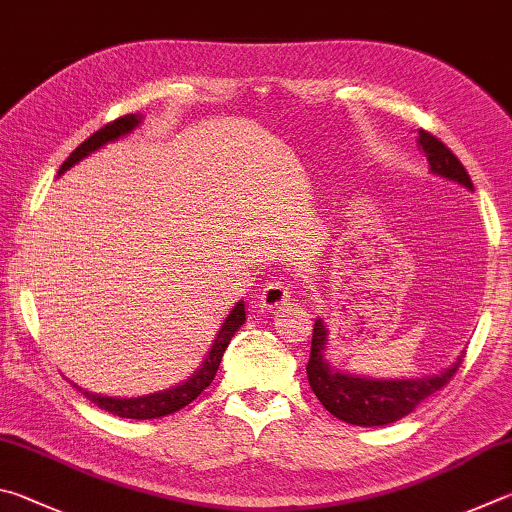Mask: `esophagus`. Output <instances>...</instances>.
Listing matches in <instances>:
<instances>
[{
	"instance_id": "esophagus-1",
	"label": "esophagus",
	"mask_w": 512,
	"mask_h": 512,
	"mask_svg": "<svg viewBox=\"0 0 512 512\" xmlns=\"http://www.w3.org/2000/svg\"><path fill=\"white\" fill-rule=\"evenodd\" d=\"M290 283L285 279H272L270 283L263 285L261 294H258V299H261V308H279V306H285V301L290 299Z\"/></svg>"
}]
</instances>
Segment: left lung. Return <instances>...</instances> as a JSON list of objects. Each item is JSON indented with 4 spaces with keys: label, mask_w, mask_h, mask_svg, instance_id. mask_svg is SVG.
I'll return each instance as SVG.
<instances>
[{
    "label": "left lung",
    "mask_w": 512,
    "mask_h": 512,
    "mask_svg": "<svg viewBox=\"0 0 512 512\" xmlns=\"http://www.w3.org/2000/svg\"><path fill=\"white\" fill-rule=\"evenodd\" d=\"M420 148L432 166V173L454 179L465 188H474L468 170L459 161V157L445 146L441 139H436L432 132H418ZM328 330L324 321L317 319L312 328V346L308 360V382L310 389L315 391L321 405H324L335 418L344 423L360 425V427H378L389 425L396 420L411 414L425 398L434 396L441 391L447 382L454 378L463 362V355L456 360L450 369L441 371L432 378L420 380H366L355 378V375L337 373L330 369L324 360Z\"/></svg>",
    "instance_id": "1"
}]
</instances>
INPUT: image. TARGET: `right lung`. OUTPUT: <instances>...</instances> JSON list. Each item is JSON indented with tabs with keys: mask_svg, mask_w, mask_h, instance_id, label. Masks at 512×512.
Returning <instances> with one entry per match:
<instances>
[{
	"mask_svg": "<svg viewBox=\"0 0 512 512\" xmlns=\"http://www.w3.org/2000/svg\"><path fill=\"white\" fill-rule=\"evenodd\" d=\"M139 121H141V116L125 114V116H119V119H116V121H110L107 125H103L101 130H96L92 137L85 139L74 152H71V155L65 159V164L60 166V173H65L69 166H74L76 161L87 157L89 152H94L96 148H101L103 143L114 141V139L123 137V134H128L130 130L137 128ZM242 324H245V303L238 301L236 306H233L231 315L224 319V324L220 328L218 337L213 339V346H211L209 355H206L204 364L191 375V378L179 384V387H175V389H168V391H161V393H152V396H143V398H105V396H96V393H89V391L78 389L76 384H74V387L80 393H83L85 398L92 400L96 407H101L105 411H110V414L121 416V418L148 420V418H161V416L175 414V411L184 409L186 405H191V402L197 396H200V393L213 382L215 373H218V366L222 362L224 348L229 346L231 337L236 335V330Z\"/></svg>",
	"mask_w": 512,
	"mask_h": 512,
	"instance_id": "obj_1",
	"label": "right lung"
}]
</instances>
